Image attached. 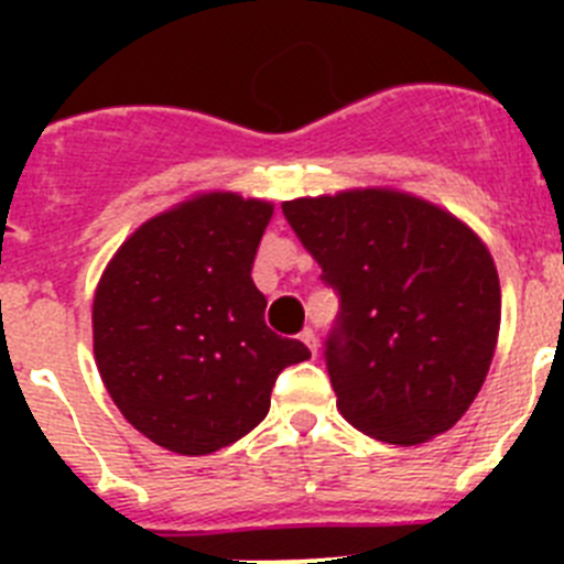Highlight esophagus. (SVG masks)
I'll use <instances>...</instances> for the list:
<instances>
[{
	"label": "esophagus",
	"mask_w": 564,
	"mask_h": 564,
	"mask_svg": "<svg viewBox=\"0 0 564 564\" xmlns=\"http://www.w3.org/2000/svg\"><path fill=\"white\" fill-rule=\"evenodd\" d=\"M299 338H302V341L307 344V350H311L313 356H316V347H318V341H316V333H313L311 327H305V330L299 333Z\"/></svg>",
	"instance_id": "esophagus-1"
}]
</instances>
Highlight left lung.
I'll return each instance as SVG.
<instances>
[{
	"instance_id": "1",
	"label": "left lung",
	"mask_w": 564,
	"mask_h": 564,
	"mask_svg": "<svg viewBox=\"0 0 564 564\" xmlns=\"http://www.w3.org/2000/svg\"><path fill=\"white\" fill-rule=\"evenodd\" d=\"M282 214L338 293L325 341L338 412L401 446L452 430L480 392L500 333V279L480 237L392 188L299 197Z\"/></svg>"
}]
</instances>
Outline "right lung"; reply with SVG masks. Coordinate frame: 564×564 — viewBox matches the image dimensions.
I'll return each instance as SVG.
<instances>
[{"mask_svg": "<svg viewBox=\"0 0 564 564\" xmlns=\"http://www.w3.org/2000/svg\"><path fill=\"white\" fill-rule=\"evenodd\" d=\"M273 206L197 194L118 248L93 302V347L115 406L177 455L231 446L271 410L279 372L311 358L265 325L251 279Z\"/></svg>", "mask_w": 564, "mask_h": 564, "instance_id": "obj_1", "label": "right lung"}]
</instances>
